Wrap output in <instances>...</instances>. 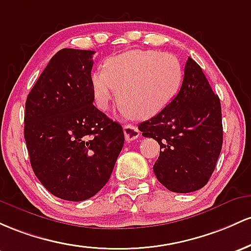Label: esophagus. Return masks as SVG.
<instances>
[{
	"mask_svg": "<svg viewBox=\"0 0 251 251\" xmlns=\"http://www.w3.org/2000/svg\"><path fill=\"white\" fill-rule=\"evenodd\" d=\"M123 130H125L126 140L128 141V142L136 140L137 137L140 136V130L137 129V126H135L133 125H126L123 126Z\"/></svg>",
	"mask_w": 251,
	"mask_h": 251,
	"instance_id": "obj_1",
	"label": "esophagus"
}]
</instances>
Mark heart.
<instances>
[{
	"instance_id": "b5f03b06",
	"label": "heart",
	"mask_w": 251,
	"mask_h": 251,
	"mask_svg": "<svg viewBox=\"0 0 251 251\" xmlns=\"http://www.w3.org/2000/svg\"><path fill=\"white\" fill-rule=\"evenodd\" d=\"M184 71L179 59L157 50H129L112 57L90 78L92 98L106 111L117 90V100L136 118L156 115L179 92Z\"/></svg>"
}]
</instances>
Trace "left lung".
<instances>
[{
  "mask_svg": "<svg viewBox=\"0 0 251 251\" xmlns=\"http://www.w3.org/2000/svg\"><path fill=\"white\" fill-rule=\"evenodd\" d=\"M140 131L160 145L154 163L156 179L167 190L190 193L207 184L223 145L219 97L192 58L185 65L179 94Z\"/></svg>",
  "mask_w": 251,
  "mask_h": 251,
  "instance_id": "8db88e82",
  "label": "left lung"
}]
</instances>
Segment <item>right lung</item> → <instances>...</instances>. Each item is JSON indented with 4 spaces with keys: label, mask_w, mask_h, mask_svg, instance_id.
I'll return each instance as SVG.
<instances>
[{
    "label": "right lung",
    "mask_w": 251,
    "mask_h": 251,
    "mask_svg": "<svg viewBox=\"0 0 251 251\" xmlns=\"http://www.w3.org/2000/svg\"><path fill=\"white\" fill-rule=\"evenodd\" d=\"M94 54L59 50L26 100L25 140L33 171L49 192L69 201L102 190L125 145L120 123L94 105Z\"/></svg>",
    "instance_id": "obj_1"
}]
</instances>
